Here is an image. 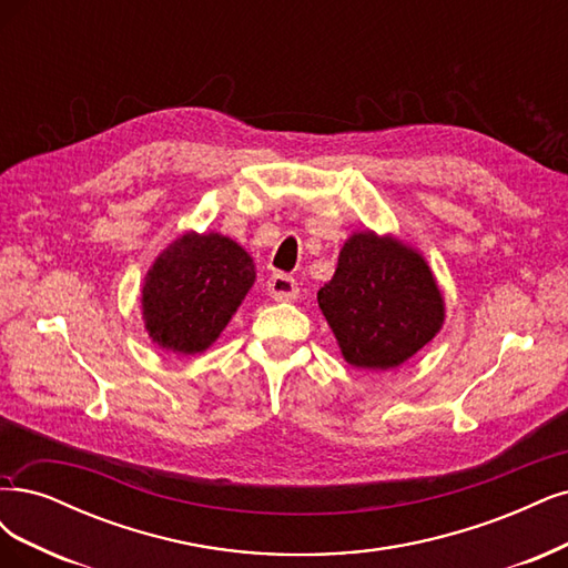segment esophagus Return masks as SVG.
<instances>
[{
    "label": "esophagus",
    "instance_id": "1",
    "mask_svg": "<svg viewBox=\"0 0 568 568\" xmlns=\"http://www.w3.org/2000/svg\"><path fill=\"white\" fill-rule=\"evenodd\" d=\"M267 293L275 301H280V303L296 301V296H298V282L293 280L291 275H284V272H275V275L267 280Z\"/></svg>",
    "mask_w": 568,
    "mask_h": 568
}]
</instances>
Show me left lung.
I'll list each match as a JSON object with an SVG mask.
<instances>
[{"label":"left lung","mask_w":568,"mask_h":568,"mask_svg":"<svg viewBox=\"0 0 568 568\" xmlns=\"http://www.w3.org/2000/svg\"><path fill=\"white\" fill-rule=\"evenodd\" d=\"M317 301L345 362L366 371L402 366L444 324V298L427 261L393 234L371 230L343 244Z\"/></svg>","instance_id":"left-lung-1"}]
</instances>
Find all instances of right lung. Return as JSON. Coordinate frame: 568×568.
<instances>
[{
	"label": "right lung",
	"instance_id": "obj_1",
	"mask_svg": "<svg viewBox=\"0 0 568 568\" xmlns=\"http://www.w3.org/2000/svg\"><path fill=\"white\" fill-rule=\"evenodd\" d=\"M256 265L219 232H185L169 244L143 282L150 338L175 355H197L221 336L248 288Z\"/></svg>",
	"mask_w": 568,
	"mask_h": 568
}]
</instances>
